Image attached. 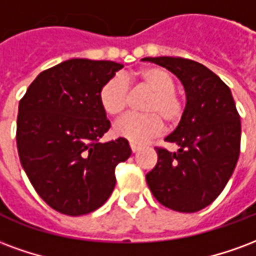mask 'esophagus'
Listing matches in <instances>:
<instances>
[{
    "mask_svg": "<svg viewBox=\"0 0 256 256\" xmlns=\"http://www.w3.org/2000/svg\"><path fill=\"white\" fill-rule=\"evenodd\" d=\"M130 148H132V152H133V154H137V152L141 150V146H140V145H136V144H130Z\"/></svg>",
    "mask_w": 256,
    "mask_h": 256,
    "instance_id": "obj_1",
    "label": "esophagus"
}]
</instances>
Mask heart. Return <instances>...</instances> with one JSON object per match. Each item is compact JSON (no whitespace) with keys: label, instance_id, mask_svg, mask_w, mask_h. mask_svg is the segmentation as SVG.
<instances>
[{"label":"heart","instance_id":"b5f03b06","mask_svg":"<svg viewBox=\"0 0 256 256\" xmlns=\"http://www.w3.org/2000/svg\"><path fill=\"white\" fill-rule=\"evenodd\" d=\"M140 79L142 86L154 92L144 106V111L148 114H130L114 124L115 136L132 144H144L159 136L163 130L162 118L172 126L184 115L182 101L174 92V79L166 70L146 68L140 74ZM100 102L102 110L112 116L126 111L130 102V92L123 75H115L106 80L100 90Z\"/></svg>","mask_w":256,"mask_h":256}]
</instances>
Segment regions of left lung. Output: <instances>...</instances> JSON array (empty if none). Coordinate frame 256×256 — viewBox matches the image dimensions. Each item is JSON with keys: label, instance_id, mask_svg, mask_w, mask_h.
Segmentation results:
<instances>
[{"label": "left lung", "instance_id": "left-lung-1", "mask_svg": "<svg viewBox=\"0 0 256 256\" xmlns=\"http://www.w3.org/2000/svg\"><path fill=\"white\" fill-rule=\"evenodd\" d=\"M167 68L184 84L186 104L177 128L166 137L177 152L156 148L158 163L146 184L160 204L196 212L220 196L240 155L242 122L230 89L203 64L181 58H145Z\"/></svg>", "mask_w": 256, "mask_h": 256}]
</instances>
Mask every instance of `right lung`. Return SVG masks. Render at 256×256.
Instances as JSON below:
<instances>
[{
	"label": "right lung",
	"instance_id": "1",
	"mask_svg": "<svg viewBox=\"0 0 256 256\" xmlns=\"http://www.w3.org/2000/svg\"><path fill=\"white\" fill-rule=\"evenodd\" d=\"M122 68L70 58L42 71L20 100V163L42 200L62 214L100 208L115 188V167L132 155L128 140L98 142L111 128L100 90Z\"/></svg>",
	"mask_w": 256,
	"mask_h": 256
}]
</instances>
